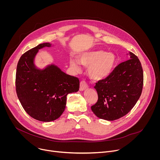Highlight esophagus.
I'll return each mask as SVG.
<instances>
[{"label":"esophagus","mask_w":160,"mask_h":160,"mask_svg":"<svg viewBox=\"0 0 160 160\" xmlns=\"http://www.w3.org/2000/svg\"><path fill=\"white\" fill-rule=\"evenodd\" d=\"M88 88V85L85 81H82L80 82V91H83L85 89Z\"/></svg>","instance_id":"34e87169"}]
</instances>
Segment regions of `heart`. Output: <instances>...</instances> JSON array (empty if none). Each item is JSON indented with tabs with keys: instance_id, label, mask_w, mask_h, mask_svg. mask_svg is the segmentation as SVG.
<instances>
[{
	"instance_id": "1",
	"label": "heart",
	"mask_w": 160,
	"mask_h": 160,
	"mask_svg": "<svg viewBox=\"0 0 160 160\" xmlns=\"http://www.w3.org/2000/svg\"><path fill=\"white\" fill-rule=\"evenodd\" d=\"M79 61L82 64L88 66V76L98 81L105 79L111 74L116 63V56L111 52L94 50L81 54ZM80 62L73 58H70V66L76 73H79L82 70Z\"/></svg>"
}]
</instances>
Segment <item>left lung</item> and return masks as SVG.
Listing matches in <instances>:
<instances>
[{
    "label": "left lung",
    "mask_w": 160,
    "mask_h": 160,
    "mask_svg": "<svg viewBox=\"0 0 160 160\" xmlns=\"http://www.w3.org/2000/svg\"><path fill=\"white\" fill-rule=\"evenodd\" d=\"M127 54L130 59L118 64L107 78L96 83L98 100L91 109L101 119L113 121L123 117L141 95L144 80L141 63L132 52Z\"/></svg>",
    "instance_id": "left-lung-1"
}]
</instances>
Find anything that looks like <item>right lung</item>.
<instances>
[{
    "label": "right lung",
    "mask_w": 160,
    "mask_h": 160,
    "mask_svg": "<svg viewBox=\"0 0 160 160\" xmlns=\"http://www.w3.org/2000/svg\"><path fill=\"white\" fill-rule=\"evenodd\" d=\"M50 43L38 45L22 54L17 65L16 90L25 111L33 118L49 122L62 115L68 94L78 92L80 82L54 64L39 69L34 62L38 50L51 47Z\"/></svg>",
    "instance_id": "obj_1"
}]
</instances>
